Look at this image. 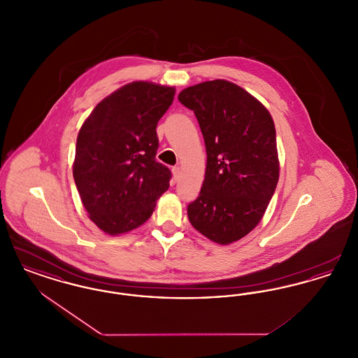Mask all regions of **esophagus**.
I'll use <instances>...</instances> for the list:
<instances>
[{
  "label": "esophagus",
  "mask_w": 358,
  "mask_h": 358,
  "mask_svg": "<svg viewBox=\"0 0 358 358\" xmlns=\"http://www.w3.org/2000/svg\"><path fill=\"white\" fill-rule=\"evenodd\" d=\"M173 180H174V182H177L178 180H180V176H181V169H180V166H174L173 169Z\"/></svg>",
  "instance_id": "1"
}]
</instances>
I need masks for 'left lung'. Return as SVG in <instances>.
I'll return each mask as SVG.
<instances>
[{
	"instance_id": "left-lung-1",
	"label": "left lung",
	"mask_w": 358,
	"mask_h": 358,
	"mask_svg": "<svg viewBox=\"0 0 358 358\" xmlns=\"http://www.w3.org/2000/svg\"><path fill=\"white\" fill-rule=\"evenodd\" d=\"M178 101L199 120L206 149L205 180L187 205L190 224L219 244L250 234L279 180L276 133L268 110L227 80L192 85Z\"/></svg>"
}]
</instances>
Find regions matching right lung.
Instances as JSON below:
<instances>
[{
  "label": "right lung",
  "instance_id": "1",
  "mask_svg": "<svg viewBox=\"0 0 358 358\" xmlns=\"http://www.w3.org/2000/svg\"><path fill=\"white\" fill-rule=\"evenodd\" d=\"M174 92L150 82L123 85L80 127L73 180L90 219L108 235L142 225L169 187L171 171L155 159V129Z\"/></svg>",
  "mask_w": 358,
  "mask_h": 358
}]
</instances>
